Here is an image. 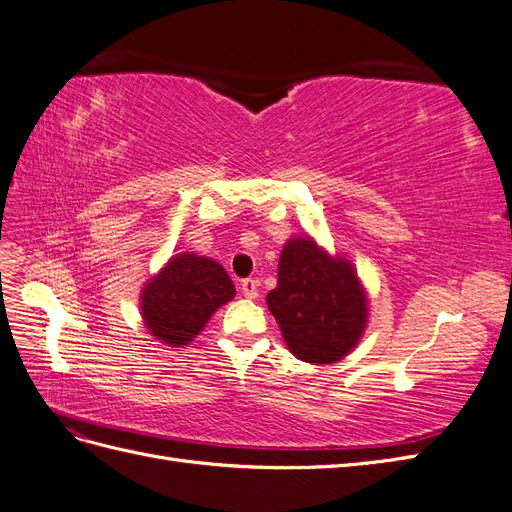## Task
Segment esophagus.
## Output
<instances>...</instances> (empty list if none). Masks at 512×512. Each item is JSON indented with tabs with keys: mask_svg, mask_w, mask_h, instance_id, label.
Wrapping results in <instances>:
<instances>
[{
	"mask_svg": "<svg viewBox=\"0 0 512 512\" xmlns=\"http://www.w3.org/2000/svg\"><path fill=\"white\" fill-rule=\"evenodd\" d=\"M258 280H252V277H247V280H243L241 282V292H243V297H247V299H256L258 297Z\"/></svg>",
	"mask_w": 512,
	"mask_h": 512,
	"instance_id": "34e87169",
	"label": "esophagus"
}]
</instances>
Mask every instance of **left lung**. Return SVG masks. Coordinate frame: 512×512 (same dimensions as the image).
<instances>
[{
  "instance_id": "left-lung-1",
  "label": "left lung",
  "mask_w": 512,
  "mask_h": 512,
  "mask_svg": "<svg viewBox=\"0 0 512 512\" xmlns=\"http://www.w3.org/2000/svg\"><path fill=\"white\" fill-rule=\"evenodd\" d=\"M267 305L290 352L307 363L339 361L365 329L367 303L352 265L309 237L286 243Z\"/></svg>"
}]
</instances>
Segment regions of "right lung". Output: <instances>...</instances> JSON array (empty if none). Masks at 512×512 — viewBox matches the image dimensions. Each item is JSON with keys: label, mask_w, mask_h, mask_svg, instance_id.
<instances>
[{"label": "right lung", "mask_w": 512, "mask_h": 512, "mask_svg": "<svg viewBox=\"0 0 512 512\" xmlns=\"http://www.w3.org/2000/svg\"><path fill=\"white\" fill-rule=\"evenodd\" d=\"M232 297L235 286L218 262L179 254L145 286L141 309L151 335L181 348L192 342L215 309Z\"/></svg>", "instance_id": "obj_1"}]
</instances>
